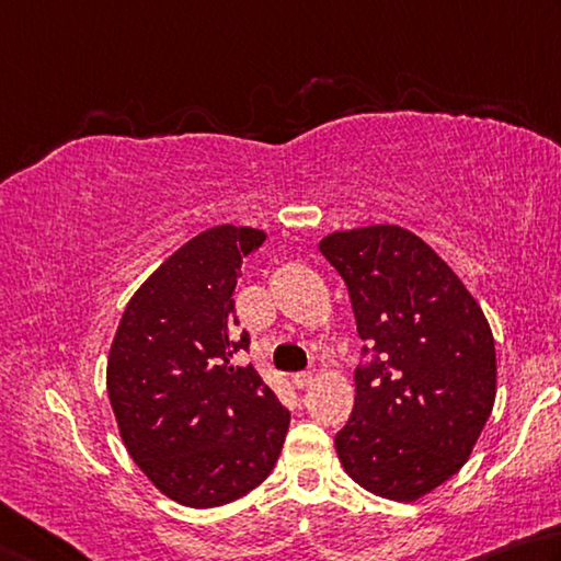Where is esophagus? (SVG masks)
I'll use <instances>...</instances> for the list:
<instances>
[{"label":"esophagus","instance_id":"34e87169","mask_svg":"<svg viewBox=\"0 0 561 561\" xmlns=\"http://www.w3.org/2000/svg\"><path fill=\"white\" fill-rule=\"evenodd\" d=\"M312 371H298V375H293V387L296 389H306L312 385Z\"/></svg>","mask_w":561,"mask_h":561}]
</instances>
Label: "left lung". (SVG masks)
I'll return each instance as SVG.
<instances>
[{"instance_id": "8db88e82", "label": "left lung", "mask_w": 561, "mask_h": 561, "mask_svg": "<svg viewBox=\"0 0 561 561\" xmlns=\"http://www.w3.org/2000/svg\"><path fill=\"white\" fill-rule=\"evenodd\" d=\"M320 253L371 350L335 436L340 463L369 493L414 503L463 468L493 411V332L450 265L401 226L335 231Z\"/></svg>"}]
</instances>
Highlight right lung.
<instances>
[{"label": "right lung", "mask_w": 561, "mask_h": 561, "mask_svg": "<svg viewBox=\"0 0 561 561\" xmlns=\"http://www.w3.org/2000/svg\"><path fill=\"white\" fill-rule=\"evenodd\" d=\"M265 233L214 226L176 249L127 302L107 357V397L127 454L186 507H219L271 476L290 411L251 365H233V288Z\"/></svg>", "instance_id": "obj_1"}]
</instances>
